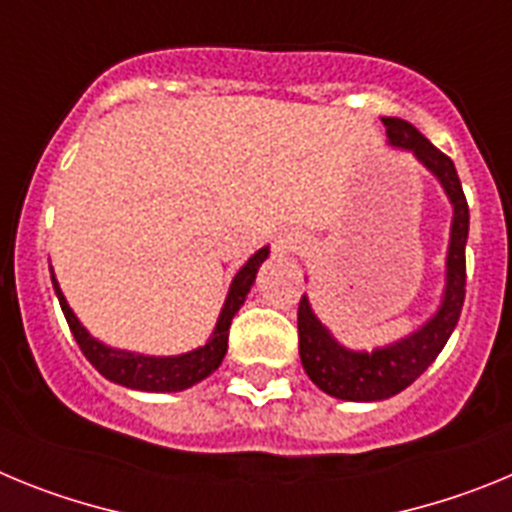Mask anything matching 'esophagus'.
<instances>
[{"instance_id":"34e87169","label":"esophagus","mask_w":512,"mask_h":512,"mask_svg":"<svg viewBox=\"0 0 512 512\" xmlns=\"http://www.w3.org/2000/svg\"><path fill=\"white\" fill-rule=\"evenodd\" d=\"M302 246H305V241H302V235L282 233L277 238V241H274V253H277V256H289V253L300 251Z\"/></svg>"}]
</instances>
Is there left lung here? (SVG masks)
<instances>
[{
	"instance_id": "8db88e82",
	"label": "left lung",
	"mask_w": 512,
	"mask_h": 512,
	"mask_svg": "<svg viewBox=\"0 0 512 512\" xmlns=\"http://www.w3.org/2000/svg\"><path fill=\"white\" fill-rule=\"evenodd\" d=\"M387 128V143L397 151L413 153L415 161L441 184L451 205L449 248H446V271H443V292L431 318L410 330L408 336L397 338L384 346L348 348L320 323L310 305V297L302 295L297 312L300 330V361L312 384L325 395L348 402H379L400 395L415 382L428 366L436 361L446 341L459 323L464 305V284H467V238H469V207L459 174L449 156H443L431 140L397 117H382Z\"/></svg>"
}]
</instances>
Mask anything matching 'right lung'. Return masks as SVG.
<instances>
[{"label":"right lung","mask_w":512,"mask_h":512,"mask_svg":"<svg viewBox=\"0 0 512 512\" xmlns=\"http://www.w3.org/2000/svg\"><path fill=\"white\" fill-rule=\"evenodd\" d=\"M269 259V246L259 248L253 253L251 259L235 271L233 282L228 287V295H225L223 310L217 315V323L212 328L210 338H207L202 346L192 348V351H184V354L174 356H151V354H138V351H128V348H115L107 346L104 341L94 338L81 320L76 318V312L71 310L66 297L61 292V284H58L56 274H53L51 266V282L56 289V297L61 302V310L66 315V323H69L71 333H74L76 343H79L81 354L87 356L89 364L102 374L104 379L120 384V387H128V390L138 392H182L194 387L197 382L210 377L217 366L223 364L225 354H228V328L233 323L235 312L241 310L243 302H246L248 292H251L253 282H256V274H259V266Z\"/></svg>","instance_id":"obj_1"}]
</instances>
